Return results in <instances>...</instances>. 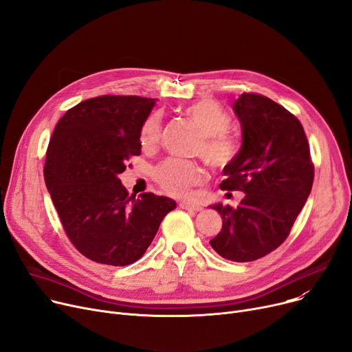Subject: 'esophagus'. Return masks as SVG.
<instances>
[{"label":"esophagus","mask_w":352,"mask_h":352,"mask_svg":"<svg viewBox=\"0 0 352 352\" xmlns=\"http://www.w3.org/2000/svg\"><path fill=\"white\" fill-rule=\"evenodd\" d=\"M179 207L182 210H188V211H201L202 207L198 204H194V202H188V201H181Z\"/></svg>","instance_id":"obj_1"}]
</instances>
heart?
Here are the masks:
<instances>
[{
    "label": "heart",
    "mask_w": 352,
    "mask_h": 352,
    "mask_svg": "<svg viewBox=\"0 0 352 352\" xmlns=\"http://www.w3.org/2000/svg\"><path fill=\"white\" fill-rule=\"evenodd\" d=\"M186 114L201 133V141L195 148L197 154L214 166H226L235 160L239 154V141L227 133L231 118L223 107L212 100H201L188 105ZM160 135L161 116L154 113L144 121L140 141L144 146H151L158 142ZM154 177L166 192L184 197L206 179V170L194 161L171 158L157 166Z\"/></svg>",
    "instance_id": "heart-1"
}]
</instances>
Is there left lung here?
<instances>
[{"label": "left lung", "mask_w": 352, "mask_h": 352, "mask_svg": "<svg viewBox=\"0 0 352 352\" xmlns=\"http://www.w3.org/2000/svg\"><path fill=\"white\" fill-rule=\"evenodd\" d=\"M232 108L243 145L224 166L221 188L245 197L236 208L212 206L223 228L210 244L226 260L248 263L285 241L311 192L314 165L301 122L283 105L244 92Z\"/></svg>", "instance_id": "left-lung-1"}]
</instances>
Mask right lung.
Masks as SVG:
<instances>
[{
  "label": "right lung",
  "mask_w": 352,
  "mask_h": 352,
  "mask_svg": "<svg viewBox=\"0 0 352 352\" xmlns=\"http://www.w3.org/2000/svg\"><path fill=\"white\" fill-rule=\"evenodd\" d=\"M154 98L102 96L68 109L48 144L44 178L69 241L89 260L124 267L150 247L175 201L129 195L118 175L141 154Z\"/></svg>",
  "instance_id": "right-lung-1"
}]
</instances>
